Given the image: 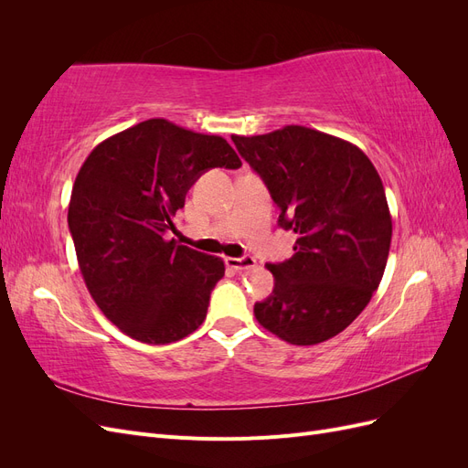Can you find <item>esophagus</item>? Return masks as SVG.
I'll use <instances>...</instances> for the list:
<instances>
[{"instance_id": "obj_1", "label": "esophagus", "mask_w": 468, "mask_h": 468, "mask_svg": "<svg viewBox=\"0 0 468 468\" xmlns=\"http://www.w3.org/2000/svg\"><path fill=\"white\" fill-rule=\"evenodd\" d=\"M226 265H229L230 269H236V271H246V269L256 267V258H251V256L226 258Z\"/></svg>"}]
</instances>
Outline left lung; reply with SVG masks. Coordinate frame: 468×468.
Segmentation results:
<instances>
[{
  "label": "left lung",
  "instance_id": "left-lung-1",
  "mask_svg": "<svg viewBox=\"0 0 468 468\" xmlns=\"http://www.w3.org/2000/svg\"><path fill=\"white\" fill-rule=\"evenodd\" d=\"M232 143L279 207L281 229L299 236L291 260L267 263L275 287L253 314L292 346L325 342L363 313L385 273L392 218L377 169L356 144L299 124Z\"/></svg>",
  "mask_w": 468,
  "mask_h": 468
}]
</instances>
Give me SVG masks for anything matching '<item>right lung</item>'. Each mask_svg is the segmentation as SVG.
Masks as SVG:
<instances>
[{
  "label": "right lung",
  "mask_w": 468,
  "mask_h": 468,
  "mask_svg": "<svg viewBox=\"0 0 468 468\" xmlns=\"http://www.w3.org/2000/svg\"><path fill=\"white\" fill-rule=\"evenodd\" d=\"M239 165L222 136L165 119L138 122L91 150L74 181L68 226L88 291L121 332L164 346L203 324L224 261L164 236L197 179Z\"/></svg>",
  "instance_id": "right-lung-1"
}]
</instances>
